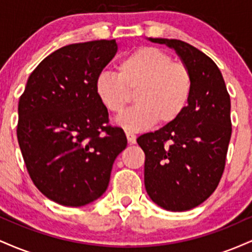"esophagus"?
Returning <instances> with one entry per match:
<instances>
[{"label":"esophagus","instance_id":"obj_1","mask_svg":"<svg viewBox=\"0 0 252 252\" xmlns=\"http://www.w3.org/2000/svg\"><path fill=\"white\" fill-rule=\"evenodd\" d=\"M126 138H128V142L130 144L136 143V135L135 134H132V132H130V131H126Z\"/></svg>","mask_w":252,"mask_h":252}]
</instances>
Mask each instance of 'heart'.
<instances>
[{
    "instance_id": "heart-1",
    "label": "heart",
    "mask_w": 252,
    "mask_h": 252,
    "mask_svg": "<svg viewBox=\"0 0 252 252\" xmlns=\"http://www.w3.org/2000/svg\"><path fill=\"white\" fill-rule=\"evenodd\" d=\"M100 103L112 114H121L131 102L137 105L117 118L124 129L138 131L158 122H175L189 106L193 92L189 68L156 47H140L126 56L116 72H100L94 82Z\"/></svg>"
}]
</instances>
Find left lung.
<instances>
[{
	"label": "left lung",
	"instance_id": "8db88e82",
	"mask_svg": "<svg viewBox=\"0 0 252 252\" xmlns=\"http://www.w3.org/2000/svg\"><path fill=\"white\" fill-rule=\"evenodd\" d=\"M174 48L193 77L189 104L175 122L137 138L146 154L144 186L164 210L196 207L215 192L225 168L231 132V102L216 63L194 46L150 37Z\"/></svg>",
	"mask_w": 252,
	"mask_h": 252
}]
</instances>
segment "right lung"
Returning <instances> with one entry per match:
<instances>
[{
    "label": "right lung",
    "mask_w": 252,
    "mask_h": 252,
    "mask_svg": "<svg viewBox=\"0 0 252 252\" xmlns=\"http://www.w3.org/2000/svg\"><path fill=\"white\" fill-rule=\"evenodd\" d=\"M117 52L115 40L72 43L46 57L19 100L17 141L37 189L65 206H84L108 189L126 149L122 128L109 124L94 82Z\"/></svg>",
    "instance_id": "add662e5"
}]
</instances>
